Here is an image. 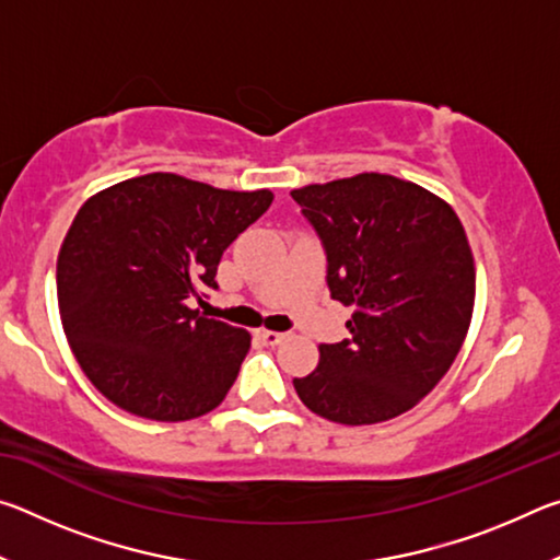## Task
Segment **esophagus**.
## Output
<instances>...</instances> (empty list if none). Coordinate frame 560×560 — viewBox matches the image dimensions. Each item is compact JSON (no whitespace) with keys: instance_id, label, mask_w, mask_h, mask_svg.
Segmentation results:
<instances>
[{"instance_id":"esophagus-1","label":"esophagus","mask_w":560,"mask_h":560,"mask_svg":"<svg viewBox=\"0 0 560 560\" xmlns=\"http://www.w3.org/2000/svg\"><path fill=\"white\" fill-rule=\"evenodd\" d=\"M257 336H259L267 346H277V343H281L283 338H287V334H281V330H269V328L257 330Z\"/></svg>"}]
</instances>
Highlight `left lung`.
<instances>
[{
	"label": "left lung",
	"instance_id": "left-lung-1",
	"mask_svg": "<svg viewBox=\"0 0 560 560\" xmlns=\"http://www.w3.org/2000/svg\"><path fill=\"white\" fill-rule=\"evenodd\" d=\"M328 259L330 296L353 306L350 338L318 346L293 377L301 402L338 424H375L415 407L467 338L477 271L457 212L407 179L360 173L291 189Z\"/></svg>",
	"mask_w": 560,
	"mask_h": 560
}]
</instances>
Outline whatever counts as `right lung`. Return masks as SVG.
Masks as SVG:
<instances>
[{"label": "right lung", "mask_w": 560, "mask_h": 560, "mask_svg": "<svg viewBox=\"0 0 560 560\" xmlns=\"http://www.w3.org/2000/svg\"><path fill=\"white\" fill-rule=\"evenodd\" d=\"M271 200V189L150 173L83 202L56 261V293L66 340L103 397L158 422L192 420L224 400L252 336L189 299L217 289L224 249Z\"/></svg>", "instance_id": "1"}]
</instances>
